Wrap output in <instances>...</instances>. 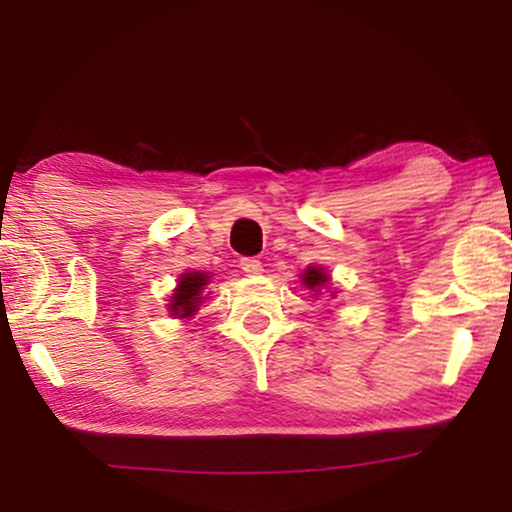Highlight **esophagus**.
I'll use <instances>...</instances> for the list:
<instances>
[{
	"instance_id": "34e87169",
	"label": "esophagus",
	"mask_w": 512,
	"mask_h": 512,
	"mask_svg": "<svg viewBox=\"0 0 512 512\" xmlns=\"http://www.w3.org/2000/svg\"><path fill=\"white\" fill-rule=\"evenodd\" d=\"M240 268L247 272L249 277H256V275H261V272H263V263L256 261V258H242Z\"/></svg>"
}]
</instances>
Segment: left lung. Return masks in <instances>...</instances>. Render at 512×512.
I'll use <instances>...</instances> for the list:
<instances>
[{"label": "left lung", "instance_id": "8db88e82", "mask_svg": "<svg viewBox=\"0 0 512 512\" xmlns=\"http://www.w3.org/2000/svg\"><path fill=\"white\" fill-rule=\"evenodd\" d=\"M328 277L326 272H324V268H317V265H310V268H307L305 272H303V279H300V282H303L307 289H312L314 293H319L321 291V286L324 284H328Z\"/></svg>", "mask_w": 512, "mask_h": 512}]
</instances>
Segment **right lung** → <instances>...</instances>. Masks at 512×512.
I'll list each match as a JSON object with an SVG mask.
<instances>
[{
	"instance_id": "1",
	"label": "right lung",
	"mask_w": 512,
	"mask_h": 512,
	"mask_svg": "<svg viewBox=\"0 0 512 512\" xmlns=\"http://www.w3.org/2000/svg\"><path fill=\"white\" fill-rule=\"evenodd\" d=\"M209 284V272H184V275L179 277L177 282V289L170 296V305H167V310H170L172 317L177 319H188L193 317L195 312L200 310V303H202V291H205V286Z\"/></svg>"
}]
</instances>
